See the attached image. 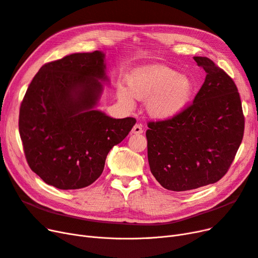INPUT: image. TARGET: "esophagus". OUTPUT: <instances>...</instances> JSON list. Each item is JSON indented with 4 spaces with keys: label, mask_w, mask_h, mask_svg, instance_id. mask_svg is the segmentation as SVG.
<instances>
[{
    "label": "esophagus",
    "mask_w": 258,
    "mask_h": 258,
    "mask_svg": "<svg viewBox=\"0 0 258 258\" xmlns=\"http://www.w3.org/2000/svg\"><path fill=\"white\" fill-rule=\"evenodd\" d=\"M142 133H144V131H142L141 124H135L134 127H133V130H132V134L139 135V134H142Z\"/></svg>",
    "instance_id": "34e87169"
}]
</instances>
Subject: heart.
<instances>
[{
  "label": "heart",
  "mask_w": 258,
  "mask_h": 258,
  "mask_svg": "<svg viewBox=\"0 0 258 258\" xmlns=\"http://www.w3.org/2000/svg\"><path fill=\"white\" fill-rule=\"evenodd\" d=\"M127 87H116L118 100L127 108L134 98L146 100V110L156 120H169L182 112L191 97L194 84L187 75L179 74L164 64H149L131 72Z\"/></svg>",
  "instance_id": "b5f03b06"
}]
</instances>
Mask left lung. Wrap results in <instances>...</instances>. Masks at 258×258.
Masks as SVG:
<instances>
[{"label":"left lung","mask_w":258,"mask_h":258,"mask_svg":"<svg viewBox=\"0 0 258 258\" xmlns=\"http://www.w3.org/2000/svg\"><path fill=\"white\" fill-rule=\"evenodd\" d=\"M194 59L206 72L194 103L172 119L150 122L146 134L151 172L172 191L218 182L243 137L244 117L235 83L207 57Z\"/></svg>","instance_id":"1"}]
</instances>
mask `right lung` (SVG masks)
<instances>
[{"mask_svg":"<svg viewBox=\"0 0 258 258\" xmlns=\"http://www.w3.org/2000/svg\"><path fill=\"white\" fill-rule=\"evenodd\" d=\"M105 54L75 53L42 66L28 86L19 114L27 164L44 183L81 189L102 174L113 146L136 120L97 109L109 85Z\"/></svg>","mask_w":258,"mask_h":258,"instance_id":"1","label":"right lung"}]
</instances>
